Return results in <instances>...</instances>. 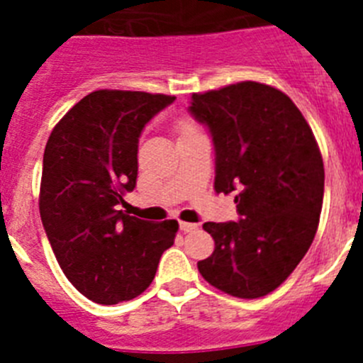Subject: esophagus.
<instances>
[{
    "label": "esophagus",
    "mask_w": 363,
    "mask_h": 363,
    "mask_svg": "<svg viewBox=\"0 0 363 363\" xmlns=\"http://www.w3.org/2000/svg\"><path fill=\"white\" fill-rule=\"evenodd\" d=\"M179 229L184 233H192V230L198 229V225L196 223H189V221H179Z\"/></svg>",
    "instance_id": "obj_1"
}]
</instances>
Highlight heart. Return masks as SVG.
Returning a JSON list of instances; mask_svg holds the SVG:
<instances>
[{"label":"heart","mask_w":363,"mask_h":363,"mask_svg":"<svg viewBox=\"0 0 363 363\" xmlns=\"http://www.w3.org/2000/svg\"><path fill=\"white\" fill-rule=\"evenodd\" d=\"M191 130H198V125L191 120H184L178 123V133H191Z\"/></svg>","instance_id":"1"}]
</instances>
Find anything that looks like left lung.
I'll return each mask as SVG.
<instances>
[{"label":"left lung","mask_w":363,"mask_h":363,"mask_svg":"<svg viewBox=\"0 0 363 363\" xmlns=\"http://www.w3.org/2000/svg\"><path fill=\"white\" fill-rule=\"evenodd\" d=\"M191 112L216 147L214 191L236 192L240 221L203 223L214 252L198 262L213 287L262 298L309 251L323 203V160L300 108L280 89L240 82L194 92Z\"/></svg>","instance_id":"8db88e82"}]
</instances>
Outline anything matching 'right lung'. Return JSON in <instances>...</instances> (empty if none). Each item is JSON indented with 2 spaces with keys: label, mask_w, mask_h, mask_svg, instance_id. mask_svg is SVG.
Masks as SVG:
<instances>
[{
  "label": "right lung",
  "mask_w": 363,
  "mask_h": 363,
  "mask_svg": "<svg viewBox=\"0 0 363 363\" xmlns=\"http://www.w3.org/2000/svg\"><path fill=\"white\" fill-rule=\"evenodd\" d=\"M174 96L101 89L79 99L49 136L40 214L57 264L89 300L114 306L154 280L178 221L118 211L136 187L138 138Z\"/></svg>",
  "instance_id": "add662e5"
}]
</instances>
